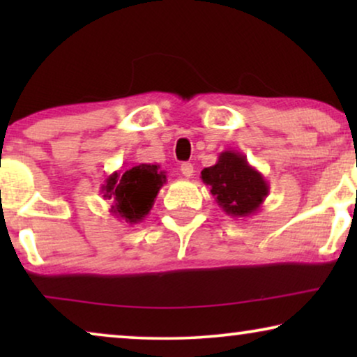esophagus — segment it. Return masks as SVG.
<instances>
[{"label": "esophagus", "instance_id": "obj_1", "mask_svg": "<svg viewBox=\"0 0 357 357\" xmlns=\"http://www.w3.org/2000/svg\"><path fill=\"white\" fill-rule=\"evenodd\" d=\"M180 172L183 174V177H187V178H190L193 175V165L190 164V162H183L182 165H180Z\"/></svg>", "mask_w": 357, "mask_h": 357}]
</instances>
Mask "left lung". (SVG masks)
<instances>
[{
    "instance_id": "left-lung-1",
    "label": "left lung",
    "mask_w": 357,
    "mask_h": 357,
    "mask_svg": "<svg viewBox=\"0 0 357 357\" xmlns=\"http://www.w3.org/2000/svg\"><path fill=\"white\" fill-rule=\"evenodd\" d=\"M202 180L211 187L209 192L219 208L232 218L253 216L270 193L263 174L236 151L219 154L216 164L202 170Z\"/></svg>"
}]
</instances>
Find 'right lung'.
I'll use <instances>...</instances> for the list:
<instances>
[{"instance_id": "obj_1", "label": "right lung", "mask_w": 357, "mask_h": 357, "mask_svg": "<svg viewBox=\"0 0 357 357\" xmlns=\"http://www.w3.org/2000/svg\"><path fill=\"white\" fill-rule=\"evenodd\" d=\"M165 172L155 164H135L115 170L102 183L104 199H110V213L119 221L138 224L148 216L159 190L165 183Z\"/></svg>"}]
</instances>
